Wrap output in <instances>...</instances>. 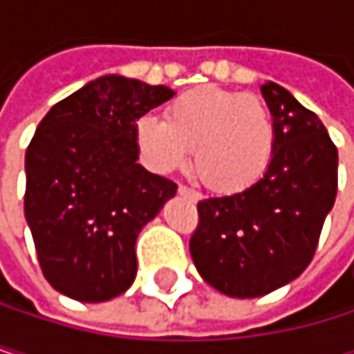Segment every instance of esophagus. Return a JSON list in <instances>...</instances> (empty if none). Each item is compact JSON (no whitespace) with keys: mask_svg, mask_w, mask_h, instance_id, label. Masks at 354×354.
Listing matches in <instances>:
<instances>
[{"mask_svg":"<svg viewBox=\"0 0 354 354\" xmlns=\"http://www.w3.org/2000/svg\"><path fill=\"white\" fill-rule=\"evenodd\" d=\"M178 193H180V195H187V197H189V199H193V201H199V199H201V195H199L195 189L185 187V185H180V187H178Z\"/></svg>","mask_w":354,"mask_h":354,"instance_id":"obj_1","label":"esophagus"}]
</instances>
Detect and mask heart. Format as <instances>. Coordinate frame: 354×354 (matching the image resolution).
<instances>
[{"mask_svg":"<svg viewBox=\"0 0 354 354\" xmlns=\"http://www.w3.org/2000/svg\"><path fill=\"white\" fill-rule=\"evenodd\" d=\"M165 120L142 116L136 146L153 171L187 165L216 193H242L263 178L276 151V120L254 95L221 86H197L165 106Z\"/></svg>","mask_w":354,"mask_h":354,"instance_id":"obj_1","label":"heart"}]
</instances>
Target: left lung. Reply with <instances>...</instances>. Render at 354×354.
Segmentation results:
<instances>
[{"label": "left lung", "mask_w": 354, "mask_h": 354, "mask_svg": "<svg viewBox=\"0 0 354 354\" xmlns=\"http://www.w3.org/2000/svg\"><path fill=\"white\" fill-rule=\"evenodd\" d=\"M276 120L274 159L259 183L197 203L189 248L201 278L229 297H261L315 257L337 193V148L315 112L276 82L261 86Z\"/></svg>", "instance_id": "1"}]
</instances>
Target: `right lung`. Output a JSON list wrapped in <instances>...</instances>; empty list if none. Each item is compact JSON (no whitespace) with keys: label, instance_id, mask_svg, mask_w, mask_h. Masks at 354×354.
<instances>
[{"label":"right lung","instance_id":"1","mask_svg":"<svg viewBox=\"0 0 354 354\" xmlns=\"http://www.w3.org/2000/svg\"><path fill=\"white\" fill-rule=\"evenodd\" d=\"M171 97L161 84L102 76L37 125L25 153V218L59 293L97 304L133 284L138 234L178 189L138 163L136 123Z\"/></svg>","mask_w":354,"mask_h":354}]
</instances>
